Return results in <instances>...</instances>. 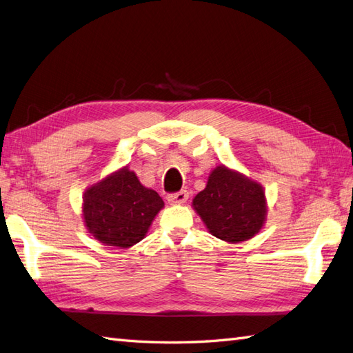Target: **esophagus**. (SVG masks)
I'll return each mask as SVG.
<instances>
[{
	"label": "esophagus",
	"instance_id": "34e87169",
	"mask_svg": "<svg viewBox=\"0 0 353 353\" xmlns=\"http://www.w3.org/2000/svg\"><path fill=\"white\" fill-rule=\"evenodd\" d=\"M188 191H179V192H174V194H168L167 200L170 204H183L186 200H188Z\"/></svg>",
	"mask_w": 353,
	"mask_h": 353
}]
</instances>
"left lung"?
Segmentation results:
<instances>
[{
  "mask_svg": "<svg viewBox=\"0 0 353 353\" xmlns=\"http://www.w3.org/2000/svg\"><path fill=\"white\" fill-rule=\"evenodd\" d=\"M192 205L213 236L228 243L254 237L267 213L263 186L223 165L212 171Z\"/></svg>",
  "mask_w": 353,
  "mask_h": 353,
  "instance_id": "8db88e82",
  "label": "left lung"
}]
</instances>
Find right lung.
<instances>
[{
    "label": "right lung",
    "mask_w": 353,
    "mask_h": 353,
    "mask_svg": "<svg viewBox=\"0 0 353 353\" xmlns=\"http://www.w3.org/2000/svg\"><path fill=\"white\" fill-rule=\"evenodd\" d=\"M164 201L144 188L135 173L123 168L90 186L83 196V219L105 246L131 248L144 239Z\"/></svg>",
    "instance_id": "add662e5"
}]
</instances>
